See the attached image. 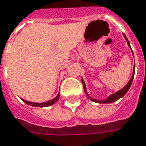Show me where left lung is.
<instances>
[{
  "mask_svg": "<svg viewBox=\"0 0 146 146\" xmlns=\"http://www.w3.org/2000/svg\"><path fill=\"white\" fill-rule=\"evenodd\" d=\"M123 35H124V38H125V40H126L127 42V45H128V46L131 48V45H130V42H129L126 36L124 35V34H123ZM132 52H133V51H132ZM134 68H135V64H134ZM134 73H135V71H134V70H133V75H132V76H131V79H130V81L128 82V83L127 84V85H125L124 88H123L122 89H121L120 91H118V92H117L116 93L112 94V95H110V97H108V98H106V99H105V100H95V99H93V98H92L91 97H89V96H88V94L87 92H86V87H85V82H84L83 79H82V85H83V88H84V92H85V93L86 94V95H87L88 98H89L90 100H92V101L95 102V103H98V104H110V103H112V102L116 101V100H118V99H120L121 98H122L123 96L125 95V94L128 92L129 88H131V84H132V82H133V77H134Z\"/></svg>",
  "mask_w": 146,
  "mask_h": 146,
  "instance_id": "1",
  "label": "left lung"
}]
</instances>
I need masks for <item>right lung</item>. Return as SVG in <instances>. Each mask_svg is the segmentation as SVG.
Wrapping results in <instances>:
<instances>
[{
    "mask_svg": "<svg viewBox=\"0 0 146 146\" xmlns=\"http://www.w3.org/2000/svg\"><path fill=\"white\" fill-rule=\"evenodd\" d=\"M59 95L60 94H58V95L52 99V100H48L47 102H44V103H33V102H30V101H28V100H24V99H22V101L25 102L26 104H28V105H31L32 106H39V107H45V106H51V105H52L54 104L55 102H57V100H58L59 98Z\"/></svg>",
    "mask_w": 146,
    "mask_h": 146,
    "instance_id": "add662e5",
    "label": "right lung"
}]
</instances>
